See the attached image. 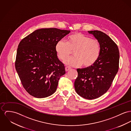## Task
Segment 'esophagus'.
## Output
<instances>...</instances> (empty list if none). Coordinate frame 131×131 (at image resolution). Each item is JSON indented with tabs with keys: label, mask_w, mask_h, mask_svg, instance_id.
Wrapping results in <instances>:
<instances>
[{
	"label": "esophagus",
	"mask_w": 131,
	"mask_h": 131,
	"mask_svg": "<svg viewBox=\"0 0 131 131\" xmlns=\"http://www.w3.org/2000/svg\"><path fill=\"white\" fill-rule=\"evenodd\" d=\"M71 69V68L70 67L68 66V67H66V70L67 71H68L70 70Z\"/></svg>",
	"instance_id": "1"
}]
</instances>
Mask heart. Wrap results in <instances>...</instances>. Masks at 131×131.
<instances>
[{"instance_id": "obj_1", "label": "heart", "mask_w": 131, "mask_h": 131, "mask_svg": "<svg viewBox=\"0 0 131 131\" xmlns=\"http://www.w3.org/2000/svg\"><path fill=\"white\" fill-rule=\"evenodd\" d=\"M55 51L61 60L67 59L73 51L74 56L64 60L66 64L79 67L83 64L85 67H89L98 60L100 46L97 40L78 33L69 36L66 42L59 41L55 46Z\"/></svg>"}]
</instances>
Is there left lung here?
<instances>
[{"instance_id": "obj_1", "label": "left lung", "mask_w": 131, "mask_h": 131, "mask_svg": "<svg viewBox=\"0 0 131 131\" xmlns=\"http://www.w3.org/2000/svg\"><path fill=\"white\" fill-rule=\"evenodd\" d=\"M88 32L99 42L100 53L93 65L77 69L74 88L79 95L92 100L103 95L111 86L118 71L120 56L117 45L108 35L98 30Z\"/></svg>"}]
</instances>
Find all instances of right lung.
<instances>
[{"label": "right lung", "mask_w": 131, "mask_h": 131, "mask_svg": "<svg viewBox=\"0 0 131 131\" xmlns=\"http://www.w3.org/2000/svg\"><path fill=\"white\" fill-rule=\"evenodd\" d=\"M70 32L57 28L40 29L20 42L15 69L23 86L31 95L42 98L56 92L66 70L58 58L55 46Z\"/></svg>", "instance_id": "obj_1"}]
</instances>
